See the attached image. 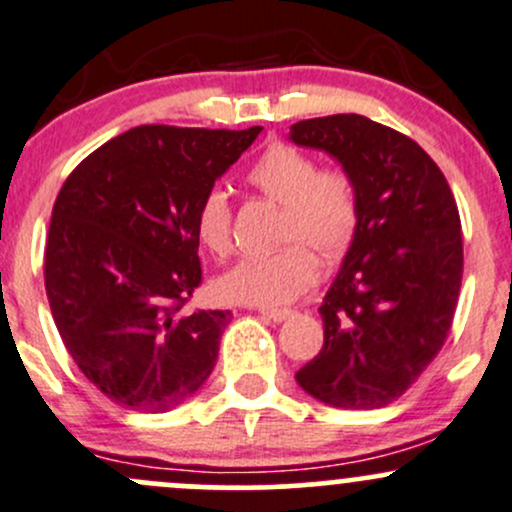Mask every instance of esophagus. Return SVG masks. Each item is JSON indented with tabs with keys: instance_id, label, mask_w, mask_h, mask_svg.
Here are the masks:
<instances>
[{
	"instance_id": "1",
	"label": "esophagus",
	"mask_w": 512,
	"mask_h": 512,
	"mask_svg": "<svg viewBox=\"0 0 512 512\" xmlns=\"http://www.w3.org/2000/svg\"><path fill=\"white\" fill-rule=\"evenodd\" d=\"M260 316L274 320V323H284V320L294 316V313L286 311V308H260Z\"/></svg>"
}]
</instances>
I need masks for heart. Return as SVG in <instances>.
Returning <instances> with one entry per match:
<instances>
[{
    "instance_id": "heart-1",
    "label": "heart",
    "mask_w": 512,
    "mask_h": 512,
    "mask_svg": "<svg viewBox=\"0 0 512 512\" xmlns=\"http://www.w3.org/2000/svg\"><path fill=\"white\" fill-rule=\"evenodd\" d=\"M247 182L274 204H282L277 238L291 240L272 255L243 257L216 279V294L228 303L277 308L299 299L318 277V260L345 257L359 230L357 182L345 167L318 170L316 160L291 145H272L252 162ZM194 228L199 243L213 255L230 250V204L213 187L196 206Z\"/></svg>"
}]
</instances>
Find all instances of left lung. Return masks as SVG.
Instances as JSON below:
<instances>
[{"instance_id": "obj_1", "label": "left lung", "mask_w": 512, "mask_h": 512, "mask_svg": "<svg viewBox=\"0 0 512 512\" xmlns=\"http://www.w3.org/2000/svg\"><path fill=\"white\" fill-rule=\"evenodd\" d=\"M289 140L345 167L362 209L318 308L323 350L296 381L325 406H389L442 350L457 308L464 252L452 189L415 140L367 116L299 121Z\"/></svg>"}]
</instances>
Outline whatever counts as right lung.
Listing matches in <instances>:
<instances>
[{
  "instance_id": "1",
  "label": "right lung",
  "mask_w": 512,
  "mask_h": 512,
  "mask_svg": "<svg viewBox=\"0 0 512 512\" xmlns=\"http://www.w3.org/2000/svg\"><path fill=\"white\" fill-rule=\"evenodd\" d=\"M260 131L138 126L65 179L46 243L48 303L70 357L119 406L172 411L216 367L230 313H182L201 284L194 216Z\"/></svg>"
}]
</instances>
